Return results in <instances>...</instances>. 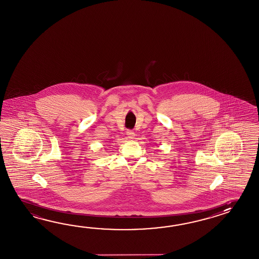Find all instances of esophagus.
Wrapping results in <instances>:
<instances>
[{"mask_svg":"<svg viewBox=\"0 0 259 259\" xmlns=\"http://www.w3.org/2000/svg\"><path fill=\"white\" fill-rule=\"evenodd\" d=\"M126 135H127V137L131 139V140H133V139L135 138V135H136V134L134 133L133 131H127V132H126Z\"/></svg>","mask_w":259,"mask_h":259,"instance_id":"1","label":"esophagus"}]
</instances>
